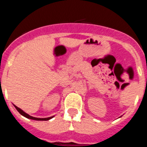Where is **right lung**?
I'll return each instance as SVG.
<instances>
[{
	"label": "right lung",
	"mask_w": 147,
	"mask_h": 147,
	"mask_svg": "<svg viewBox=\"0 0 147 147\" xmlns=\"http://www.w3.org/2000/svg\"><path fill=\"white\" fill-rule=\"evenodd\" d=\"M14 107H15L16 109L18 110V111L19 112L21 115H22V116H25V117H26V118H28V119H31L37 120V121H47V120L51 119H52L53 117V116H51V117H48V118H36V117H33V116H30V115H28V113H25V112L23 111L22 110H21L20 108H19L18 107L16 106V105H14Z\"/></svg>",
	"instance_id": "add662e5"
}]
</instances>
